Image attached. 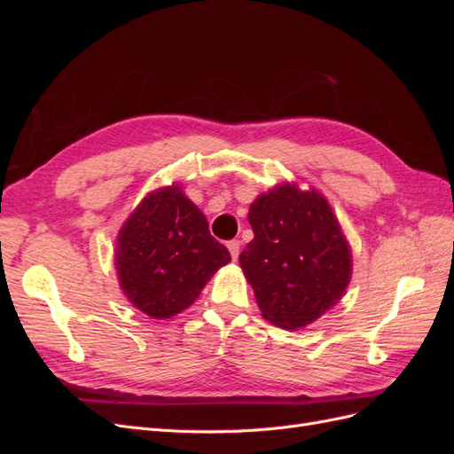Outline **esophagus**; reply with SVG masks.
<instances>
[{
	"instance_id": "1",
	"label": "esophagus",
	"mask_w": 454,
	"mask_h": 454,
	"mask_svg": "<svg viewBox=\"0 0 454 454\" xmlns=\"http://www.w3.org/2000/svg\"><path fill=\"white\" fill-rule=\"evenodd\" d=\"M227 248L231 252L232 261H237L239 259V252H240V240H229L227 242Z\"/></svg>"
}]
</instances>
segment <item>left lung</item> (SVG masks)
I'll use <instances>...</instances> for the list:
<instances>
[{
    "label": "left lung",
    "instance_id": "left-lung-1",
    "mask_svg": "<svg viewBox=\"0 0 454 454\" xmlns=\"http://www.w3.org/2000/svg\"><path fill=\"white\" fill-rule=\"evenodd\" d=\"M248 222L254 240L240 254L263 318L305 327L333 307L350 280V250L325 199L286 184L261 195Z\"/></svg>",
    "mask_w": 454,
    "mask_h": 454
}]
</instances>
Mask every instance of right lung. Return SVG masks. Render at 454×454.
I'll return each instance as SVG.
<instances>
[{
  "label": "right lung",
  "instance_id": "obj_1",
  "mask_svg": "<svg viewBox=\"0 0 454 454\" xmlns=\"http://www.w3.org/2000/svg\"><path fill=\"white\" fill-rule=\"evenodd\" d=\"M229 261V250L210 235L204 214L177 187L144 199L122 225L115 250L122 292L153 318L187 309Z\"/></svg>",
  "mask_w": 454,
  "mask_h": 454
}]
</instances>
